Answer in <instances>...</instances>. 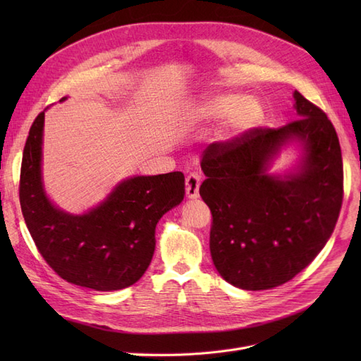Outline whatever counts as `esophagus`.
I'll use <instances>...</instances> for the list:
<instances>
[{
	"label": "esophagus",
	"instance_id": "34e87169",
	"mask_svg": "<svg viewBox=\"0 0 361 361\" xmlns=\"http://www.w3.org/2000/svg\"><path fill=\"white\" fill-rule=\"evenodd\" d=\"M202 183V178L199 173H190L187 179H185V191H187L188 199H197L199 197V188Z\"/></svg>",
	"mask_w": 361,
	"mask_h": 361
}]
</instances>
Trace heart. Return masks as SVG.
I'll list each match as a JSON object with an SVG mask.
<instances>
[{
    "mask_svg": "<svg viewBox=\"0 0 361 361\" xmlns=\"http://www.w3.org/2000/svg\"><path fill=\"white\" fill-rule=\"evenodd\" d=\"M202 122L223 118L221 135L224 138L241 137L256 128L264 118V106L256 97H241L235 93H214L203 96L194 108Z\"/></svg>",
    "mask_w": 361,
    "mask_h": 361,
    "instance_id": "obj_1",
    "label": "heart"
}]
</instances>
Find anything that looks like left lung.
Returning <instances> with one entry per match:
<instances>
[{
	"label": "left lung",
	"instance_id": "obj_1",
	"mask_svg": "<svg viewBox=\"0 0 361 361\" xmlns=\"http://www.w3.org/2000/svg\"><path fill=\"white\" fill-rule=\"evenodd\" d=\"M293 99L297 120L212 143L202 159L212 262L227 283L245 290L292 280L319 255L341 212L343 164L336 129L300 92ZM292 142L302 149L299 166L269 175L271 159Z\"/></svg>",
	"mask_w": 361,
	"mask_h": 361
}]
</instances>
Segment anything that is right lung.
Here are the masks:
<instances>
[{"mask_svg": "<svg viewBox=\"0 0 361 361\" xmlns=\"http://www.w3.org/2000/svg\"><path fill=\"white\" fill-rule=\"evenodd\" d=\"M43 123L45 111L30 128L19 182L20 207L39 253L76 286L106 292L134 285L150 265L161 216L183 200V174L128 178L85 214L64 212L43 188Z\"/></svg>", "mask_w": 361, "mask_h": 361, "instance_id": "obj_1", "label": "right lung"}]
</instances>
